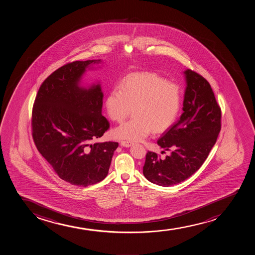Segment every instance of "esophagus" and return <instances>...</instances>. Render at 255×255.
Wrapping results in <instances>:
<instances>
[{
  "label": "esophagus",
  "mask_w": 255,
  "mask_h": 255,
  "mask_svg": "<svg viewBox=\"0 0 255 255\" xmlns=\"http://www.w3.org/2000/svg\"><path fill=\"white\" fill-rule=\"evenodd\" d=\"M121 145L124 147H129V146H131L133 145V143L130 142V141H126V140H122L121 142Z\"/></svg>",
  "instance_id": "1"
}]
</instances>
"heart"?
<instances>
[{"label":"heart","instance_id":"b5f03b06","mask_svg":"<svg viewBox=\"0 0 255 255\" xmlns=\"http://www.w3.org/2000/svg\"><path fill=\"white\" fill-rule=\"evenodd\" d=\"M180 88L174 83L151 73H136L125 77L106 98L105 106L110 119L122 122L133 109L130 121L115 128L119 139L140 141L151 130L161 133L175 122L180 110Z\"/></svg>","mask_w":255,"mask_h":255}]
</instances>
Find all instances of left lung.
<instances>
[{
  "mask_svg": "<svg viewBox=\"0 0 255 255\" xmlns=\"http://www.w3.org/2000/svg\"><path fill=\"white\" fill-rule=\"evenodd\" d=\"M183 74L184 113L157 140L171 154L162 159L148 151L143 167L145 178L160 186H172L193 175L206 161L221 130V109L209 82L189 69Z\"/></svg>",
  "mask_w": 255,
  "mask_h": 255,
  "instance_id": "8db88e82",
  "label": "left lung"
}]
</instances>
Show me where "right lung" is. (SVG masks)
<instances>
[{
	"mask_svg": "<svg viewBox=\"0 0 255 255\" xmlns=\"http://www.w3.org/2000/svg\"><path fill=\"white\" fill-rule=\"evenodd\" d=\"M101 60L74 61L47 77L38 89L32 114L36 147L61 179L88 186L106 178L118 142H93L110 128L102 115L100 82L84 86L87 70ZM100 67V66H99Z\"/></svg>",
	"mask_w": 255,
	"mask_h": 255,
	"instance_id": "add662e5",
	"label": "right lung"
}]
</instances>
